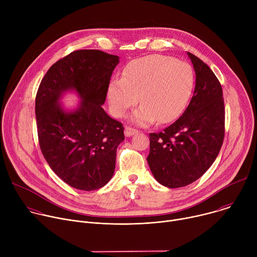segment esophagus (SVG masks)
Masks as SVG:
<instances>
[{
    "instance_id": "obj_1",
    "label": "esophagus",
    "mask_w": 257,
    "mask_h": 257,
    "mask_svg": "<svg viewBox=\"0 0 257 257\" xmlns=\"http://www.w3.org/2000/svg\"><path fill=\"white\" fill-rule=\"evenodd\" d=\"M136 133H138V130H137V129L132 128V127H130V126H126V127H125V135H126L127 137H130V136H132V135H134V134H136Z\"/></svg>"
}]
</instances>
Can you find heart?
I'll list each match as a JSON object with an SVG mask.
<instances>
[{
	"label": "heart",
	"instance_id": "heart-1",
	"mask_svg": "<svg viewBox=\"0 0 257 257\" xmlns=\"http://www.w3.org/2000/svg\"><path fill=\"white\" fill-rule=\"evenodd\" d=\"M194 71L184 61L150 55L129 62L122 78L113 80L107 98L113 114L123 117L138 101L132 121L139 125L170 123L184 111L194 87Z\"/></svg>",
	"mask_w": 257,
	"mask_h": 257
}]
</instances>
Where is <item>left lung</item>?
I'll use <instances>...</instances> for the list:
<instances>
[{
    "label": "left lung",
    "mask_w": 257,
    "mask_h": 257,
    "mask_svg": "<svg viewBox=\"0 0 257 257\" xmlns=\"http://www.w3.org/2000/svg\"><path fill=\"white\" fill-rule=\"evenodd\" d=\"M196 75L193 96L182 116L150 134L148 163L156 180L169 188L187 186L212 165L225 136L222 85L210 68L187 53Z\"/></svg>",
    "instance_id": "8db88e82"
}]
</instances>
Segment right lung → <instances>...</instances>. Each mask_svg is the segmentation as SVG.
<instances>
[{
    "instance_id": "1",
    "label": "right lung",
    "mask_w": 257,
    "mask_h": 257,
    "mask_svg": "<svg viewBox=\"0 0 257 257\" xmlns=\"http://www.w3.org/2000/svg\"><path fill=\"white\" fill-rule=\"evenodd\" d=\"M119 57L98 50H78L57 61L46 73L35 97L41 151L55 174L71 187L92 191L112 179L123 124L102 108ZM74 89L80 106L65 112L57 102Z\"/></svg>"
}]
</instances>
